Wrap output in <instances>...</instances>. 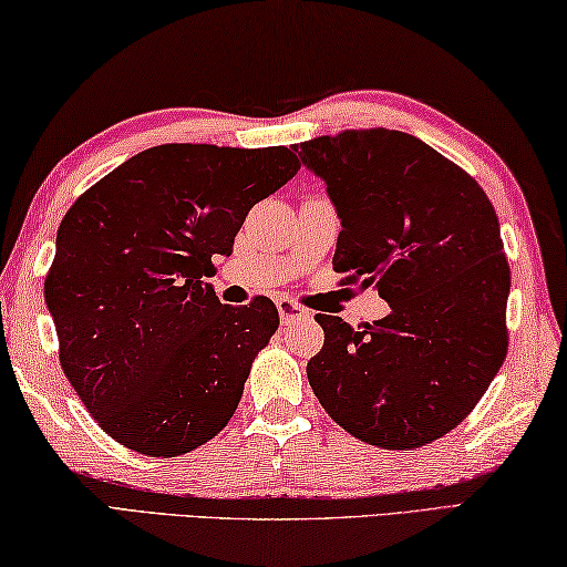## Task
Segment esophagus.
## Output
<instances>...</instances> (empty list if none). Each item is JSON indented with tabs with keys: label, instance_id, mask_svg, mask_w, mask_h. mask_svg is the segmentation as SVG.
Masks as SVG:
<instances>
[{
	"label": "esophagus",
	"instance_id": "obj_1",
	"mask_svg": "<svg viewBox=\"0 0 567 567\" xmlns=\"http://www.w3.org/2000/svg\"><path fill=\"white\" fill-rule=\"evenodd\" d=\"M276 309H278V313H281V321H284V323L301 321V319L309 317L303 306H299L293 299H286V296H284V299L276 301Z\"/></svg>",
	"mask_w": 567,
	"mask_h": 567
}]
</instances>
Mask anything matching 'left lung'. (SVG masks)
<instances>
[{"mask_svg": "<svg viewBox=\"0 0 567 567\" xmlns=\"http://www.w3.org/2000/svg\"><path fill=\"white\" fill-rule=\"evenodd\" d=\"M341 218L333 268L389 303L351 329L319 313L323 347L306 374L339 426L384 450L454 430L507 354L509 266L493 203L420 137L344 130L293 145Z\"/></svg>", "mask_w": 567, "mask_h": 567, "instance_id": "obj_1", "label": "left lung"}]
</instances>
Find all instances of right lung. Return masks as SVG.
Segmentation results:
<instances>
[{"instance_id":"right-lung-1","label":"right lung","mask_w":567,"mask_h":567,"mask_svg":"<svg viewBox=\"0 0 567 567\" xmlns=\"http://www.w3.org/2000/svg\"><path fill=\"white\" fill-rule=\"evenodd\" d=\"M299 168L284 145H157L64 213L44 301L64 377L115 442L175 457L234 416L278 311L266 296L220 303L200 278Z\"/></svg>"}]
</instances>
